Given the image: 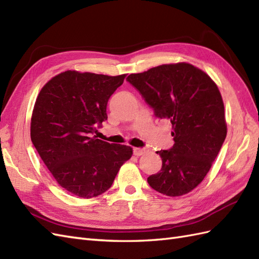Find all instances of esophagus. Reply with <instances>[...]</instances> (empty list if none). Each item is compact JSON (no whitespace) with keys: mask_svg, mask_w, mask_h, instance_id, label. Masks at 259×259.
I'll use <instances>...</instances> for the list:
<instances>
[{"mask_svg":"<svg viewBox=\"0 0 259 259\" xmlns=\"http://www.w3.org/2000/svg\"><path fill=\"white\" fill-rule=\"evenodd\" d=\"M134 155L135 156H137V157H139V156H142L143 153L145 152V149H143V148H134Z\"/></svg>","mask_w":259,"mask_h":259,"instance_id":"obj_1","label":"esophagus"}]
</instances>
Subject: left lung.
<instances>
[{"mask_svg": "<svg viewBox=\"0 0 259 259\" xmlns=\"http://www.w3.org/2000/svg\"><path fill=\"white\" fill-rule=\"evenodd\" d=\"M159 118H169L174 145L157 151L162 167L147 181L165 196L196 188L214 161L227 136L225 104L218 86L190 63L162 64L126 78Z\"/></svg>", "mask_w": 259, "mask_h": 259, "instance_id": "obj_1", "label": "left lung"}]
</instances>
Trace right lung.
I'll use <instances>...</instances> for the list:
<instances>
[{
    "instance_id": "right-lung-1",
    "label": "right lung",
    "mask_w": 259,
    "mask_h": 259,
    "mask_svg": "<svg viewBox=\"0 0 259 259\" xmlns=\"http://www.w3.org/2000/svg\"><path fill=\"white\" fill-rule=\"evenodd\" d=\"M125 77L65 71L46 83L34 102L31 142L58 184L75 196L93 198L108 191L133 155L130 146L93 136Z\"/></svg>"
}]
</instances>
